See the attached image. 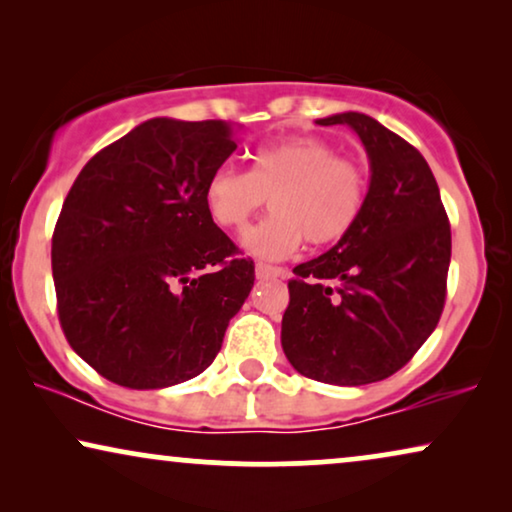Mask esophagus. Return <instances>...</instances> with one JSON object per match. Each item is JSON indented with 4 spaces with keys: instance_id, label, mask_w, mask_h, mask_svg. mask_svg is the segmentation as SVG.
<instances>
[{
    "instance_id": "esophagus-1",
    "label": "esophagus",
    "mask_w": 512,
    "mask_h": 512,
    "mask_svg": "<svg viewBox=\"0 0 512 512\" xmlns=\"http://www.w3.org/2000/svg\"><path fill=\"white\" fill-rule=\"evenodd\" d=\"M256 277L258 279L286 277V270L284 268H275V265H268V263H256Z\"/></svg>"
}]
</instances>
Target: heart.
I'll list each match as a JSON object with an SVG mask.
<instances>
[{
  "label": "heart",
  "instance_id": "b5f03b06",
  "mask_svg": "<svg viewBox=\"0 0 512 512\" xmlns=\"http://www.w3.org/2000/svg\"><path fill=\"white\" fill-rule=\"evenodd\" d=\"M366 172L331 144L293 137L251 153L249 170L221 165L205 181L202 200L216 226L242 230L263 207L272 214L242 237L258 258L279 261L300 247H328L352 233L366 207Z\"/></svg>",
  "mask_w": 512,
  "mask_h": 512
}]
</instances>
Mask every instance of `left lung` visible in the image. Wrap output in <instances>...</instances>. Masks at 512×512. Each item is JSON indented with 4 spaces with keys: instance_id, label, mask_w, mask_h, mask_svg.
<instances>
[{
    "instance_id": "left-lung-1",
    "label": "left lung",
    "mask_w": 512,
    "mask_h": 512,
    "mask_svg": "<svg viewBox=\"0 0 512 512\" xmlns=\"http://www.w3.org/2000/svg\"><path fill=\"white\" fill-rule=\"evenodd\" d=\"M317 123L359 135L370 186L352 233L293 268L282 347L300 375L361 387L401 370L438 326L450 221L429 163L403 137L359 111Z\"/></svg>"
}]
</instances>
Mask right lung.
Masks as SVG:
<instances>
[{
	"mask_svg": "<svg viewBox=\"0 0 512 512\" xmlns=\"http://www.w3.org/2000/svg\"><path fill=\"white\" fill-rule=\"evenodd\" d=\"M237 149L226 121L151 118L95 153L55 223L51 265L65 338L128 389L200 375L254 286V261L202 191Z\"/></svg>",
	"mask_w": 512,
	"mask_h": 512,
	"instance_id": "1",
	"label": "right lung"
}]
</instances>
